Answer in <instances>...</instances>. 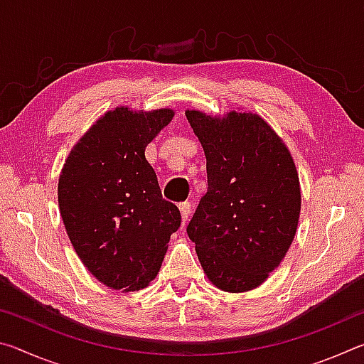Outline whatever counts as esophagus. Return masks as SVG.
<instances>
[{
	"instance_id": "34e87169",
	"label": "esophagus",
	"mask_w": 364,
	"mask_h": 364,
	"mask_svg": "<svg viewBox=\"0 0 364 364\" xmlns=\"http://www.w3.org/2000/svg\"><path fill=\"white\" fill-rule=\"evenodd\" d=\"M180 212H181V218H183V223H186L188 218H189V213H191V204L189 202H181L180 205Z\"/></svg>"
}]
</instances>
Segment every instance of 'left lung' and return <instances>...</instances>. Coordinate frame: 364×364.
<instances>
[{"mask_svg":"<svg viewBox=\"0 0 364 364\" xmlns=\"http://www.w3.org/2000/svg\"><path fill=\"white\" fill-rule=\"evenodd\" d=\"M207 157V193L186 228L202 268L226 292L268 278L292 244L300 184L281 138L257 114L186 110Z\"/></svg>","mask_w":364,"mask_h":364,"instance_id":"left-lung-1","label":"left lung"}]
</instances>
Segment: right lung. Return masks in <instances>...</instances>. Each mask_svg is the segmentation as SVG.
<instances>
[{
	"label": "right lung",
	"instance_id": "1",
	"mask_svg": "<svg viewBox=\"0 0 364 364\" xmlns=\"http://www.w3.org/2000/svg\"><path fill=\"white\" fill-rule=\"evenodd\" d=\"M173 110L101 117L67 157L59 178L60 217L80 260L112 289L139 291L156 278L170 236L181 225L178 207L162 199L146 146Z\"/></svg>",
	"mask_w": 364,
	"mask_h": 364
}]
</instances>
